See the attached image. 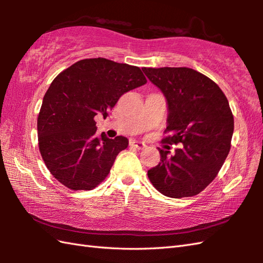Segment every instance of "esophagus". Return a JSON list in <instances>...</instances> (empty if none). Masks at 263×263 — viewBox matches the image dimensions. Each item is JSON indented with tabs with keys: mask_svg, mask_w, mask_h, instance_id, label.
<instances>
[{
	"mask_svg": "<svg viewBox=\"0 0 263 263\" xmlns=\"http://www.w3.org/2000/svg\"><path fill=\"white\" fill-rule=\"evenodd\" d=\"M130 146H132L133 148H136V149H143V148H146V144H144L143 142H140V141H136V140H133V141H131L130 142Z\"/></svg>",
	"mask_w": 263,
	"mask_h": 263,
	"instance_id": "34e87169",
	"label": "esophagus"
}]
</instances>
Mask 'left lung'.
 Masks as SVG:
<instances>
[{
	"mask_svg": "<svg viewBox=\"0 0 263 263\" xmlns=\"http://www.w3.org/2000/svg\"><path fill=\"white\" fill-rule=\"evenodd\" d=\"M167 99L161 142L181 144L174 156L158 148L160 161L148 171L156 190L170 198L199 194L215 180L231 149L234 116L219 86L190 68H143Z\"/></svg>",
	"mask_w": 263,
	"mask_h": 263,
	"instance_id": "8db88e82",
	"label": "left lung"
}]
</instances>
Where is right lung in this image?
I'll use <instances>...</instances> for the list:
<instances>
[{"label": "right lung", "mask_w": 263, "mask_h": 263, "mask_svg": "<svg viewBox=\"0 0 263 263\" xmlns=\"http://www.w3.org/2000/svg\"><path fill=\"white\" fill-rule=\"evenodd\" d=\"M144 83L140 68L104 58L78 61L52 81L37 119L38 147L61 184L88 191L107 177L128 140L98 135L95 117H107L123 93Z\"/></svg>", "instance_id": "1"}]
</instances>
